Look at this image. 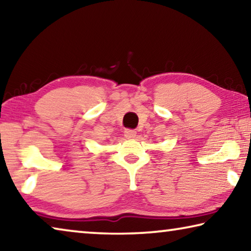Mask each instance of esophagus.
Here are the masks:
<instances>
[{
	"instance_id": "obj_1",
	"label": "esophagus",
	"mask_w": 251,
	"mask_h": 251,
	"mask_svg": "<svg viewBox=\"0 0 251 251\" xmlns=\"http://www.w3.org/2000/svg\"><path fill=\"white\" fill-rule=\"evenodd\" d=\"M125 137L128 138V140H132V138L136 137V130L134 129H126L125 130Z\"/></svg>"
}]
</instances>
